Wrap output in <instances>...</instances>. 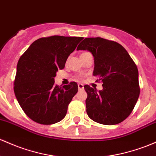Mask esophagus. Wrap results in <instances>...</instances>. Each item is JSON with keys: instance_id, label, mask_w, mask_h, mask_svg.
Instances as JSON below:
<instances>
[{"instance_id": "obj_1", "label": "esophagus", "mask_w": 156, "mask_h": 156, "mask_svg": "<svg viewBox=\"0 0 156 156\" xmlns=\"http://www.w3.org/2000/svg\"><path fill=\"white\" fill-rule=\"evenodd\" d=\"M78 90H83V84H82V83H78Z\"/></svg>"}]
</instances>
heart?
Returning a JSON list of instances; mask_svg holds the SVG:
<instances>
[{
	"label": "heart",
	"mask_w": 156,
	"mask_h": 156,
	"mask_svg": "<svg viewBox=\"0 0 156 156\" xmlns=\"http://www.w3.org/2000/svg\"><path fill=\"white\" fill-rule=\"evenodd\" d=\"M83 53H84V52H83Z\"/></svg>",
	"instance_id": "obj_1"
}]
</instances>
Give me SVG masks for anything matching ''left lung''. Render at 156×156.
<instances>
[{
    "label": "left lung",
    "instance_id": "1",
    "mask_svg": "<svg viewBox=\"0 0 156 156\" xmlns=\"http://www.w3.org/2000/svg\"><path fill=\"white\" fill-rule=\"evenodd\" d=\"M77 49L92 53L93 75L103 82V90L99 91L84 86L88 116L104 125L122 122L130 115L139 97L136 64L121 44L101 37H87Z\"/></svg>",
    "mask_w": 156,
    "mask_h": 156
}]
</instances>
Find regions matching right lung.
<instances>
[{
  "label": "right lung",
  "mask_w": 156,
  "mask_h": 156,
  "mask_svg": "<svg viewBox=\"0 0 156 156\" xmlns=\"http://www.w3.org/2000/svg\"><path fill=\"white\" fill-rule=\"evenodd\" d=\"M83 38L59 35L41 37L20 58L15 95L23 112L35 122L53 124L66 116L68 105L78 92V84L70 82L59 87L55 84L54 78Z\"/></svg>",
  "instance_id": "1"
}]
</instances>
